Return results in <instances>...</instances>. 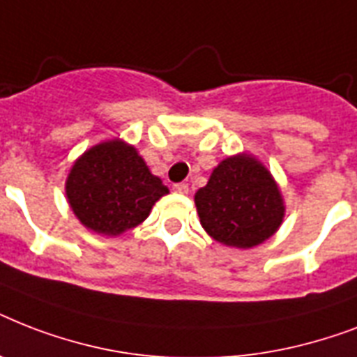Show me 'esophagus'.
Masks as SVG:
<instances>
[{
	"instance_id": "obj_1",
	"label": "esophagus",
	"mask_w": 357,
	"mask_h": 357,
	"mask_svg": "<svg viewBox=\"0 0 357 357\" xmlns=\"http://www.w3.org/2000/svg\"><path fill=\"white\" fill-rule=\"evenodd\" d=\"M172 189L176 190V192H179V195H187V192H189V185H187V183H176Z\"/></svg>"
}]
</instances>
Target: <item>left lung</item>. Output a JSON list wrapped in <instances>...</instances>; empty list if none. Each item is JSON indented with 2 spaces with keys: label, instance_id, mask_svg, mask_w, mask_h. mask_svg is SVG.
<instances>
[{
  "label": "left lung",
  "instance_id": "obj_1",
  "mask_svg": "<svg viewBox=\"0 0 357 357\" xmlns=\"http://www.w3.org/2000/svg\"><path fill=\"white\" fill-rule=\"evenodd\" d=\"M200 222L215 241L252 248L282 224L283 202L276 181L250 155L224 159L195 196Z\"/></svg>",
  "mask_w": 357,
  "mask_h": 357
}]
</instances>
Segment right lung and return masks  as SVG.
Segmentation results:
<instances>
[{
    "mask_svg": "<svg viewBox=\"0 0 357 357\" xmlns=\"http://www.w3.org/2000/svg\"><path fill=\"white\" fill-rule=\"evenodd\" d=\"M168 187L146 167L133 146L103 142L77 159L66 179L70 207L86 228L119 235L139 226Z\"/></svg>",
    "mask_w": 357,
    "mask_h": 357,
    "instance_id": "add662e5",
    "label": "right lung"
}]
</instances>
